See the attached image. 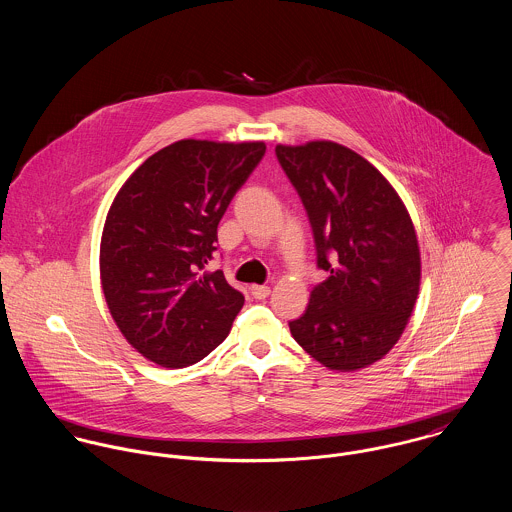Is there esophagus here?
<instances>
[{"label":"esophagus","instance_id":"obj_1","mask_svg":"<svg viewBox=\"0 0 512 512\" xmlns=\"http://www.w3.org/2000/svg\"><path fill=\"white\" fill-rule=\"evenodd\" d=\"M270 292H272V290H270L268 286H252V288H250V293H252L256 299H266V297L270 295Z\"/></svg>","mask_w":512,"mask_h":512}]
</instances>
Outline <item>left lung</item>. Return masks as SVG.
Masks as SVG:
<instances>
[{
  "label": "left lung",
  "instance_id": "1",
  "mask_svg": "<svg viewBox=\"0 0 512 512\" xmlns=\"http://www.w3.org/2000/svg\"><path fill=\"white\" fill-rule=\"evenodd\" d=\"M331 276L290 321L297 345L321 365L353 372L380 361L414 311L422 258L410 213L388 179L349 147L315 140L276 146Z\"/></svg>",
  "mask_w": 512,
  "mask_h": 512
}]
</instances>
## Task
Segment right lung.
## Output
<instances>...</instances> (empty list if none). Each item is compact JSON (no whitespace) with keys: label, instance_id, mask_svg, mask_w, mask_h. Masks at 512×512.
<instances>
[{"label":"right lung","instance_id":"obj_1","mask_svg":"<svg viewBox=\"0 0 512 512\" xmlns=\"http://www.w3.org/2000/svg\"><path fill=\"white\" fill-rule=\"evenodd\" d=\"M264 142L179 140L128 177L106 215L100 282L126 341L163 368L195 365L230 333L244 295L203 272L217 226Z\"/></svg>","mask_w":512,"mask_h":512}]
</instances>
